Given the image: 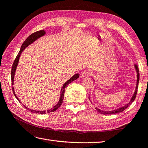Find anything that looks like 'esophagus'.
I'll return each mask as SVG.
<instances>
[{
  "label": "esophagus",
  "mask_w": 148,
  "mask_h": 148,
  "mask_svg": "<svg viewBox=\"0 0 148 148\" xmlns=\"http://www.w3.org/2000/svg\"><path fill=\"white\" fill-rule=\"evenodd\" d=\"M92 75V72L90 71H85L82 73V77H88Z\"/></svg>",
  "instance_id": "34e87169"
}]
</instances>
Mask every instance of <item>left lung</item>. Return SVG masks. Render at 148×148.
Returning <instances> with one entry per match:
<instances>
[{"instance_id": "1", "label": "left lung", "mask_w": 148, "mask_h": 148, "mask_svg": "<svg viewBox=\"0 0 148 148\" xmlns=\"http://www.w3.org/2000/svg\"><path fill=\"white\" fill-rule=\"evenodd\" d=\"M135 70L137 71V85H136V88L135 90V92H134V94L133 95V96L132 97L131 100L130 101V102L126 104L124 106H122V107H120V108H118L115 110H112V111H104V110H101L97 108H95V110L99 113L101 114H103V115H109V114H117V113H119V112H122L124 110H125L128 108V107L131 105V104L134 102L135 97H136V95H137V90H138V82H139V72H138V66L137 65L135 64ZM88 99L90 101V97H88ZM91 102V101H90Z\"/></svg>"}]
</instances>
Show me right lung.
I'll list each match as a JSON object with an SVG mask.
<instances>
[{
	"instance_id": "right-lung-1",
	"label": "right lung",
	"mask_w": 148,
	"mask_h": 148,
	"mask_svg": "<svg viewBox=\"0 0 148 148\" xmlns=\"http://www.w3.org/2000/svg\"><path fill=\"white\" fill-rule=\"evenodd\" d=\"M45 31L44 30H41V31H36L35 33H34L33 34H31V35L29 36L25 41L24 42V43H22V45L21 46V48H20V50L19 51V53L17 55L16 58H15L14 61V63L13 64L12 66V69H11V84H12V85H13L14 84V74H15V71H16V69L17 67V65H18V63L19 62V58H20V55H21V53L23 52V51L24 50V49L27 47L28 45H29L31 43H33L34 41H36L37 39H38L39 38H40L41 36H43V35H45ZM79 76V74H74L73 76H72L70 79H69L68 81H66V82L63 84V86L62 87V90H61V94H60V100L58 101V103L56 105H55L53 108H51L50 110H48L47 111H38V110H31L28 108L27 106H25L24 105V106L25 108L28 110H29L30 112H33V113H36V114H45L46 113H50L51 112H54L56 111V110L59 108V107L62 105V104L63 103V97H64V93H65V89L66 87V86H67L69 83H71V82H73V81L77 79L78 77ZM12 90H13V92L14 95V96L16 98L19 102H20V101L18 99V98L17 97L16 95L15 94V92H14V86H12ZM21 103V102H20Z\"/></svg>"
}]
</instances>
